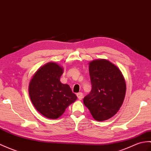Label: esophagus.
Returning a JSON list of instances; mask_svg holds the SVG:
<instances>
[{"instance_id": "esophagus-1", "label": "esophagus", "mask_w": 151, "mask_h": 151, "mask_svg": "<svg viewBox=\"0 0 151 151\" xmlns=\"http://www.w3.org/2000/svg\"><path fill=\"white\" fill-rule=\"evenodd\" d=\"M77 97H78V99L80 100H81L82 99V98H83V94H82V93H77Z\"/></svg>"}]
</instances>
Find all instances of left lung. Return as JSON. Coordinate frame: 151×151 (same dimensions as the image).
Segmentation results:
<instances>
[{"label": "left lung", "mask_w": 151, "mask_h": 151, "mask_svg": "<svg viewBox=\"0 0 151 151\" xmlns=\"http://www.w3.org/2000/svg\"><path fill=\"white\" fill-rule=\"evenodd\" d=\"M92 89L83 98V104L97 121H104L116 114L124 102L126 84L116 66L107 60L89 63Z\"/></svg>", "instance_id": "obj_1"}]
</instances>
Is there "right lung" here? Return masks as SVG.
<instances>
[{
	"instance_id": "right-lung-1",
	"label": "right lung",
	"mask_w": 151,
	"mask_h": 151,
	"mask_svg": "<svg viewBox=\"0 0 151 151\" xmlns=\"http://www.w3.org/2000/svg\"><path fill=\"white\" fill-rule=\"evenodd\" d=\"M62 73V68L57 64L47 63L38 70L29 83V94L32 104L48 118H58L77 99L69 86L60 81Z\"/></svg>"
}]
</instances>
